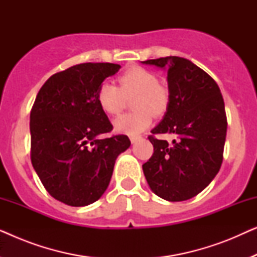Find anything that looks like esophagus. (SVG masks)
Listing matches in <instances>:
<instances>
[{
    "instance_id": "1",
    "label": "esophagus",
    "mask_w": 257,
    "mask_h": 257,
    "mask_svg": "<svg viewBox=\"0 0 257 257\" xmlns=\"http://www.w3.org/2000/svg\"><path fill=\"white\" fill-rule=\"evenodd\" d=\"M139 139H140V137H138V136H132V137H131V143H132V144H136L137 142H138Z\"/></svg>"
}]
</instances>
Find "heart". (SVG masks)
<instances>
[{
  "label": "heart",
  "instance_id": "1",
  "mask_svg": "<svg viewBox=\"0 0 257 257\" xmlns=\"http://www.w3.org/2000/svg\"><path fill=\"white\" fill-rule=\"evenodd\" d=\"M119 86L103 82L97 90V101L105 113L117 115L124 110L127 99L135 97V112L122 114L113 122L117 132L137 136L152 124L153 114L160 117L170 105V91L159 83L156 73L143 66L133 65L118 76Z\"/></svg>",
  "mask_w": 257,
  "mask_h": 257
}]
</instances>
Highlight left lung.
Returning <instances> with one entry per match:
<instances>
[{
  "instance_id": "obj_1",
  "label": "left lung",
  "mask_w": 257,
  "mask_h": 257,
  "mask_svg": "<svg viewBox=\"0 0 257 257\" xmlns=\"http://www.w3.org/2000/svg\"><path fill=\"white\" fill-rule=\"evenodd\" d=\"M167 68L170 105L149 136L154 152L143 165L161 199L185 201L202 192L220 171L227 133L224 101L215 80L188 59L170 56L143 62ZM156 134H171L172 143Z\"/></svg>"
}]
</instances>
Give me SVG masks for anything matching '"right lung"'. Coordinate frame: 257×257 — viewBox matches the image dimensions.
Wrapping results in <instances>:
<instances>
[{"mask_svg":"<svg viewBox=\"0 0 257 257\" xmlns=\"http://www.w3.org/2000/svg\"><path fill=\"white\" fill-rule=\"evenodd\" d=\"M120 69L113 63H82L52 75L30 112L31 164L49 194L69 206L97 201L110 184L117 157L131 145L97 101L104 79Z\"/></svg>","mask_w":257,"mask_h":257,"instance_id":"1","label":"right lung"}]
</instances>
